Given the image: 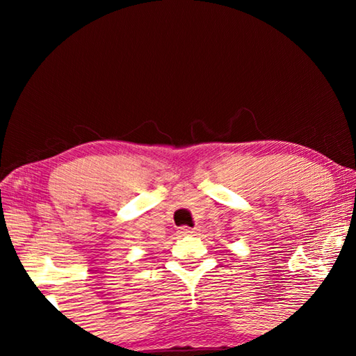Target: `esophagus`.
<instances>
[{"label": "esophagus", "instance_id": "obj_1", "mask_svg": "<svg viewBox=\"0 0 356 356\" xmlns=\"http://www.w3.org/2000/svg\"><path fill=\"white\" fill-rule=\"evenodd\" d=\"M196 231H195V229H193V227H188V226H182V227H180L179 229V234H180V236H193V234H195Z\"/></svg>", "mask_w": 356, "mask_h": 356}]
</instances>
